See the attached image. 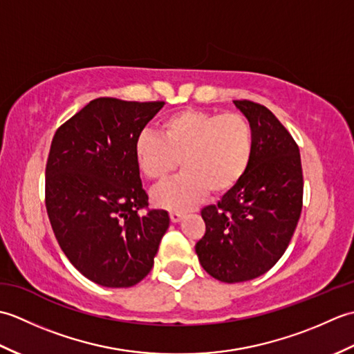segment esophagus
<instances>
[{
	"instance_id": "1",
	"label": "esophagus",
	"mask_w": 354,
	"mask_h": 354,
	"mask_svg": "<svg viewBox=\"0 0 354 354\" xmlns=\"http://www.w3.org/2000/svg\"><path fill=\"white\" fill-rule=\"evenodd\" d=\"M170 219L173 223H178L184 219V213L183 212H178V209H171L170 212Z\"/></svg>"
}]
</instances>
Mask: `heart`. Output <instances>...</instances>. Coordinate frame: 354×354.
<instances>
[{
	"label": "heart",
	"instance_id": "1",
	"mask_svg": "<svg viewBox=\"0 0 354 354\" xmlns=\"http://www.w3.org/2000/svg\"><path fill=\"white\" fill-rule=\"evenodd\" d=\"M254 132L240 114L184 109L162 120L161 135L145 131L135 140V161L150 181L161 183L178 167L183 173L156 187L158 207L185 209L205 196L223 194L239 184L250 167Z\"/></svg>",
	"mask_w": 354,
	"mask_h": 354
}]
</instances>
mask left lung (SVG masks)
<instances>
[{
    "instance_id": "8db88e82",
    "label": "left lung",
    "mask_w": 354,
    "mask_h": 354,
    "mask_svg": "<svg viewBox=\"0 0 354 354\" xmlns=\"http://www.w3.org/2000/svg\"><path fill=\"white\" fill-rule=\"evenodd\" d=\"M234 104L252 126V158L234 189L201 212L205 234L194 246L202 268L223 283L268 272L289 246L303 208L301 156L292 135L261 104Z\"/></svg>"
}]
</instances>
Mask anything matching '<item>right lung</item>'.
<instances>
[{
  "mask_svg": "<svg viewBox=\"0 0 354 354\" xmlns=\"http://www.w3.org/2000/svg\"><path fill=\"white\" fill-rule=\"evenodd\" d=\"M164 102L100 97L62 124L45 167L53 232L79 272L104 288H131L153 266L170 225L150 209L133 146Z\"/></svg>",
  "mask_w": 354,
  "mask_h": 354,
  "instance_id": "obj_1",
  "label": "right lung"
}]
</instances>
